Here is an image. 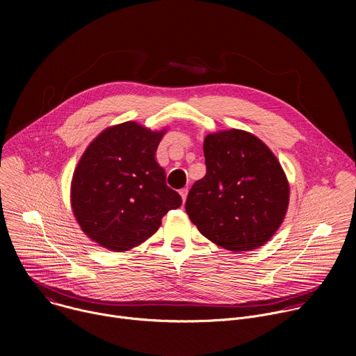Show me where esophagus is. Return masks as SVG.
I'll return each instance as SVG.
<instances>
[{"label":"esophagus","mask_w":356,"mask_h":356,"mask_svg":"<svg viewBox=\"0 0 356 356\" xmlns=\"http://www.w3.org/2000/svg\"><path fill=\"white\" fill-rule=\"evenodd\" d=\"M179 193H180V195H181L183 202H186V198H187V193H188V190H187V188H181Z\"/></svg>","instance_id":"34e87169"}]
</instances>
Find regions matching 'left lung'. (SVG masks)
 Listing matches in <instances>:
<instances>
[{"mask_svg":"<svg viewBox=\"0 0 356 356\" xmlns=\"http://www.w3.org/2000/svg\"><path fill=\"white\" fill-rule=\"evenodd\" d=\"M202 147L207 173L186 200L191 222L227 250L265 245L289 207V181L277 158L259 138L241 129L209 134Z\"/></svg>","mask_w":356,"mask_h":356,"instance_id":"1","label":"left lung"}]
</instances>
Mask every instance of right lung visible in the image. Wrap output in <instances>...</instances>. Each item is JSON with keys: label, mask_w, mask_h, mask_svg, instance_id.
<instances>
[{"label": "right lung", "mask_w": 356, "mask_h": 356, "mask_svg": "<svg viewBox=\"0 0 356 356\" xmlns=\"http://www.w3.org/2000/svg\"><path fill=\"white\" fill-rule=\"evenodd\" d=\"M166 129L128 121L101 132L86 149L72 180V209L83 232L114 252L154 235L181 197L155 159Z\"/></svg>", "instance_id": "add662e5"}]
</instances>
